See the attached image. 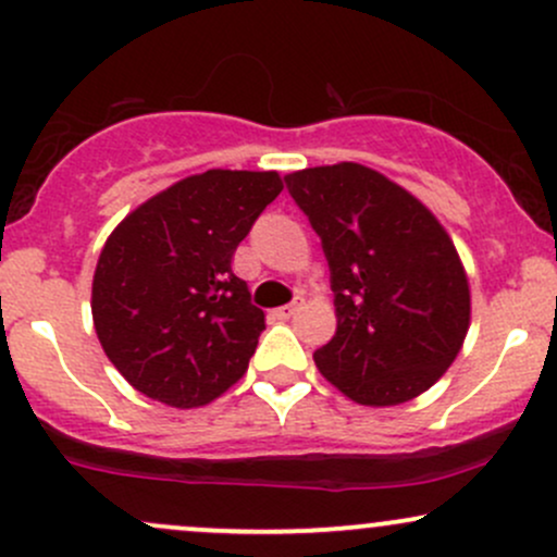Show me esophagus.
Listing matches in <instances>:
<instances>
[{
    "label": "esophagus",
    "mask_w": 557,
    "mask_h": 557,
    "mask_svg": "<svg viewBox=\"0 0 557 557\" xmlns=\"http://www.w3.org/2000/svg\"><path fill=\"white\" fill-rule=\"evenodd\" d=\"M295 312H297V305H284V308L273 310V318H278V321H289Z\"/></svg>",
    "instance_id": "obj_1"
}]
</instances>
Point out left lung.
<instances>
[{
	"label": "left lung",
	"instance_id": "1",
	"mask_svg": "<svg viewBox=\"0 0 557 557\" xmlns=\"http://www.w3.org/2000/svg\"><path fill=\"white\" fill-rule=\"evenodd\" d=\"M284 181L321 239L334 292L336 334L312 352L315 366L373 408L426 392L460 352L471 318L447 231L403 186L358 162Z\"/></svg>",
	"mask_w": 557,
	"mask_h": 557
}]
</instances>
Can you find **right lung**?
Instances as JSON below:
<instances>
[{"instance_id": "add662e5", "label": "right lung", "mask_w": 557, "mask_h": 557, "mask_svg": "<svg viewBox=\"0 0 557 557\" xmlns=\"http://www.w3.org/2000/svg\"><path fill=\"white\" fill-rule=\"evenodd\" d=\"M281 189L273 171H208L112 231L94 273V329L141 395L197 408L245 376L265 315L231 258Z\"/></svg>"}]
</instances>
